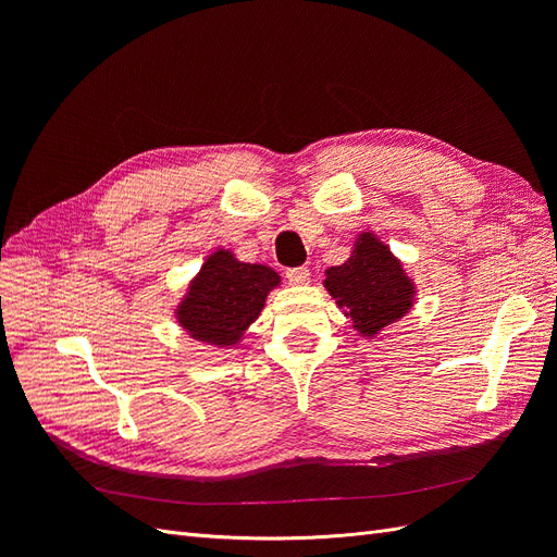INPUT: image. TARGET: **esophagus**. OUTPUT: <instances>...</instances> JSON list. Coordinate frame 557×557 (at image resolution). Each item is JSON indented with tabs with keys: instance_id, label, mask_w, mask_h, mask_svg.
Wrapping results in <instances>:
<instances>
[{
	"instance_id": "1",
	"label": "esophagus",
	"mask_w": 557,
	"mask_h": 557,
	"mask_svg": "<svg viewBox=\"0 0 557 557\" xmlns=\"http://www.w3.org/2000/svg\"><path fill=\"white\" fill-rule=\"evenodd\" d=\"M285 278H288L293 285H305V283H309L311 272H309V267H290V269H285Z\"/></svg>"
}]
</instances>
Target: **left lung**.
<instances>
[{"instance_id":"8db88e82","label":"left lung","mask_w":557,"mask_h":557,"mask_svg":"<svg viewBox=\"0 0 557 557\" xmlns=\"http://www.w3.org/2000/svg\"><path fill=\"white\" fill-rule=\"evenodd\" d=\"M325 288L346 307V315L362 334H376L411 309L413 288L401 264L372 234H364L352 256L327 269Z\"/></svg>"}]
</instances>
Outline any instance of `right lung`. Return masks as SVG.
<instances>
[{
	"label": "right lung",
	"mask_w": 557,
	"mask_h": 557,
	"mask_svg": "<svg viewBox=\"0 0 557 557\" xmlns=\"http://www.w3.org/2000/svg\"><path fill=\"white\" fill-rule=\"evenodd\" d=\"M276 283L278 276L269 267L237 262L230 252L218 250L201 267L178 309L181 325L207 344H234L260 315L267 293Z\"/></svg>",
	"instance_id": "1"
}]
</instances>
